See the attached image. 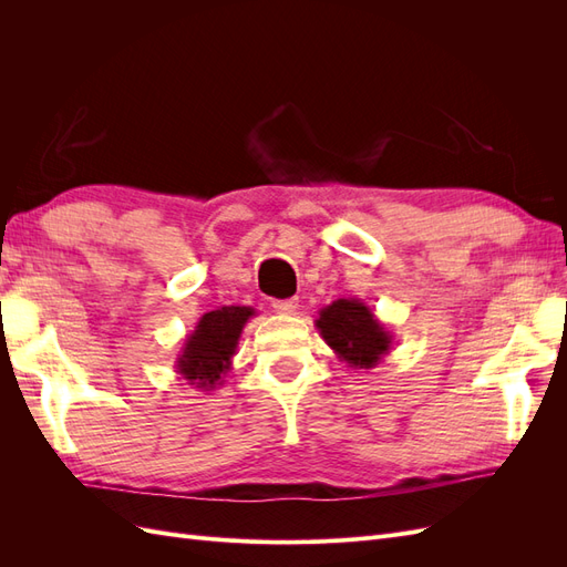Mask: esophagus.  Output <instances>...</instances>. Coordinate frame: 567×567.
Listing matches in <instances>:
<instances>
[{"instance_id": "1", "label": "esophagus", "mask_w": 567, "mask_h": 567, "mask_svg": "<svg viewBox=\"0 0 567 567\" xmlns=\"http://www.w3.org/2000/svg\"><path fill=\"white\" fill-rule=\"evenodd\" d=\"M274 310H277L279 315H293L296 307H298V300L296 298H288V300H274L271 302Z\"/></svg>"}]
</instances>
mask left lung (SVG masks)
I'll list each match as a JSON object with an SVG mask.
<instances>
[{
  "label": "left lung",
  "instance_id": "8db88e82",
  "mask_svg": "<svg viewBox=\"0 0 567 567\" xmlns=\"http://www.w3.org/2000/svg\"><path fill=\"white\" fill-rule=\"evenodd\" d=\"M340 362L350 369H373L392 350V333L359 298H338L319 310L315 321Z\"/></svg>",
  "mask_w": 567,
  "mask_h": 567
}]
</instances>
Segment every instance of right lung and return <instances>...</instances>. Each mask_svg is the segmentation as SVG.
I'll return each instance as SVG.
<instances>
[{
  "label": "right lung",
  "mask_w": 567,
  "mask_h": 567,
  "mask_svg": "<svg viewBox=\"0 0 567 567\" xmlns=\"http://www.w3.org/2000/svg\"><path fill=\"white\" fill-rule=\"evenodd\" d=\"M255 317L252 307H219V310L205 312L196 329L186 336L184 348L177 354V373L198 390H217L225 383V375L231 369L238 340H241L244 326Z\"/></svg>",
  "instance_id": "add662e5"
}]
</instances>
